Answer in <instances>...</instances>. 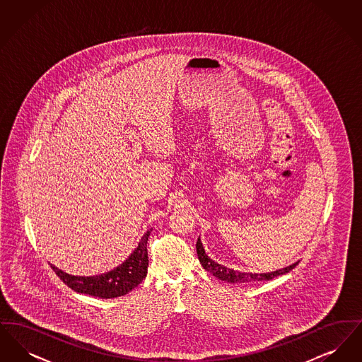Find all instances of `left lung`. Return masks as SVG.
Listing matches in <instances>:
<instances>
[{
	"instance_id": "8db88e82",
	"label": "left lung",
	"mask_w": 362,
	"mask_h": 362,
	"mask_svg": "<svg viewBox=\"0 0 362 362\" xmlns=\"http://www.w3.org/2000/svg\"><path fill=\"white\" fill-rule=\"evenodd\" d=\"M197 254H198V259L202 264V267L211 273L213 276H217L218 279L225 281V282H230V284H244V282H258V281H269V279H273L274 276H282V274H286L289 273L291 270H293L298 262L293 263L291 266L285 267V269H279L276 272H270V273H241V272H235L232 269H228L223 264L214 262L213 259L209 258L204 250V245L201 243V239L198 238L197 241Z\"/></svg>"
}]
</instances>
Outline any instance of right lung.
Instances as JSON below:
<instances>
[{"mask_svg":"<svg viewBox=\"0 0 362 362\" xmlns=\"http://www.w3.org/2000/svg\"><path fill=\"white\" fill-rule=\"evenodd\" d=\"M152 229H149L138 243V247L133 254L126 259L114 270L104 273L100 276H70L68 273L59 270L54 264L52 266L55 274L66 284L71 291L84 293L99 298H115L132 292L138 286L148 273V238Z\"/></svg>","mask_w":362,"mask_h":362,"instance_id":"obj_1","label":"right lung"}]
</instances>
